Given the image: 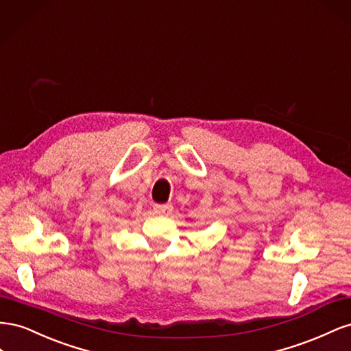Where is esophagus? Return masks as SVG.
I'll list each match as a JSON object with an SVG mask.
<instances>
[{"instance_id": "1", "label": "esophagus", "mask_w": 351, "mask_h": 351, "mask_svg": "<svg viewBox=\"0 0 351 351\" xmlns=\"http://www.w3.org/2000/svg\"><path fill=\"white\" fill-rule=\"evenodd\" d=\"M173 206L172 204H156L154 206V213L160 216H169L172 213Z\"/></svg>"}]
</instances>
